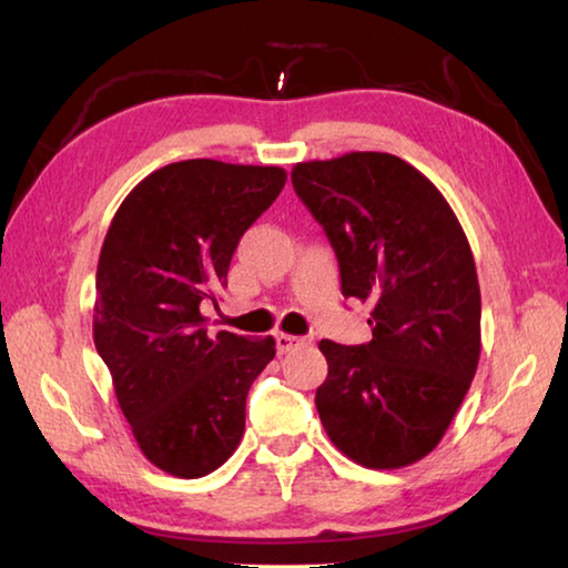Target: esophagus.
<instances>
[{"instance_id":"esophagus-1","label":"esophagus","mask_w":568,"mask_h":568,"mask_svg":"<svg viewBox=\"0 0 568 568\" xmlns=\"http://www.w3.org/2000/svg\"><path fill=\"white\" fill-rule=\"evenodd\" d=\"M275 343H277V353H291L293 348H297V345H303V338H297V335H291V333H277Z\"/></svg>"}]
</instances>
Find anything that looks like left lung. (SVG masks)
<instances>
[{
  "label": "left lung",
  "mask_w": 568,
  "mask_h": 568,
  "mask_svg": "<svg viewBox=\"0 0 568 568\" xmlns=\"http://www.w3.org/2000/svg\"><path fill=\"white\" fill-rule=\"evenodd\" d=\"M291 180L331 240L343 295L373 303L368 343L318 345L325 434L365 468L416 464L444 438L480 355L464 227L434 182L388 152L301 162Z\"/></svg>",
  "instance_id": "left-lung-1"
}]
</instances>
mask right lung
Masks as SVG:
<instances>
[{
	"mask_svg": "<svg viewBox=\"0 0 568 568\" xmlns=\"http://www.w3.org/2000/svg\"><path fill=\"white\" fill-rule=\"evenodd\" d=\"M283 168L182 160L152 172L112 217L98 263L94 348L150 464L213 474L245 434V398L275 341L210 335L215 301L245 230L285 185Z\"/></svg>",
	"mask_w": 568,
	"mask_h": 568,
	"instance_id": "1",
	"label": "right lung"
}]
</instances>
